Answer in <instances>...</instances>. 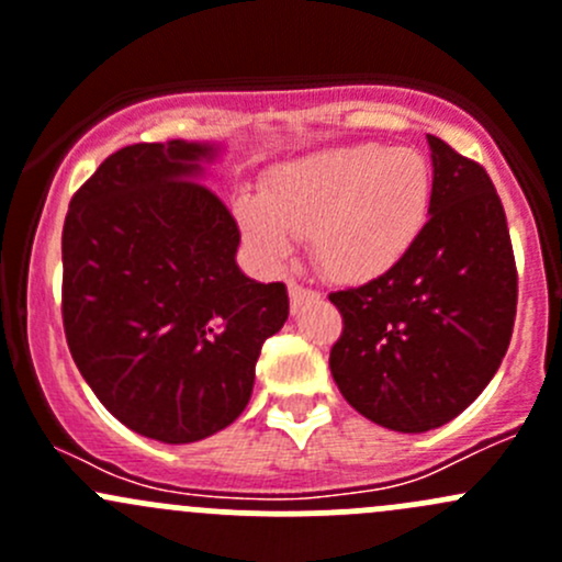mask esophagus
Instances as JSON below:
<instances>
[{
    "label": "esophagus",
    "instance_id": "1",
    "mask_svg": "<svg viewBox=\"0 0 562 562\" xmlns=\"http://www.w3.org/2000/svg\"><path fill=\"white\" fill-rule=\"evenodd\" d=\"M288 293H291V307L293 310H299V307H304L307 302H315V299H321V293L313 291V288L299 285V282H288Z\"/></svg>",
    "mask_w": 562,
    "mask_h": 562
}]
</instances>
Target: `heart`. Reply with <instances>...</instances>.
<instances>
[{
    "label": "heart",
    "mask_w": 562,
    "mask_h": 562,
    "mask_svg": "<svg viewBox=\"0 0 562 562\" xmlns=\"http://www.w3.org/2000/svg\"><path fill=\"white\" fill-rule=\"evenodd\" d=\"M429 166L416 149L353 144L323 149L269 173L263 198H241L236 220L266 263L310 234L317 269L334 282H370L394 269L424 231Z\"/></svg>",
    "instance_id": "heart-1"
}]
</instances>
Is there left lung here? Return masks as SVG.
I'll use <instances>...</instances> for the list:
<instances>
[{
  "label": "left lung",
  "instance_id": "obj_1",
  "mask_svg": "<svg viewBox=\"0 0 562 562\" xmlns=\"http://www.w3.org/2000/svg\"><path fill=\"white\" fill-rule=\"evenodd\" d=\"M427 140L432 198L416 245L383 277L328 293L342 315L328 356L334 383L394 432L457 418L501 367L517 317V263L490 173Z\"/></svg>",
  "mask_w": 562,
  "mask_h": 562
}]
</instances>
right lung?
Here are the masks:
<instances>
[{
	"label": "right lung",
	"mask_w": 562,
	"mask_h": 562,
	"mask_svg": "<svg viewBox=\"0 0 562 562\" xmlns=\"http://www.w3.org/2000/svg\"><path fill=\"white\" fill-rule=\"evenodd\" d=\"M214 146L113 151L78 187L61 228L67 348L124 427L195 443L247 407L255 361L288 321V288L236 266L239 225L198 181Z\"/></svg>",
	"instance_id": "right-lung-1"
}]
</instances>
